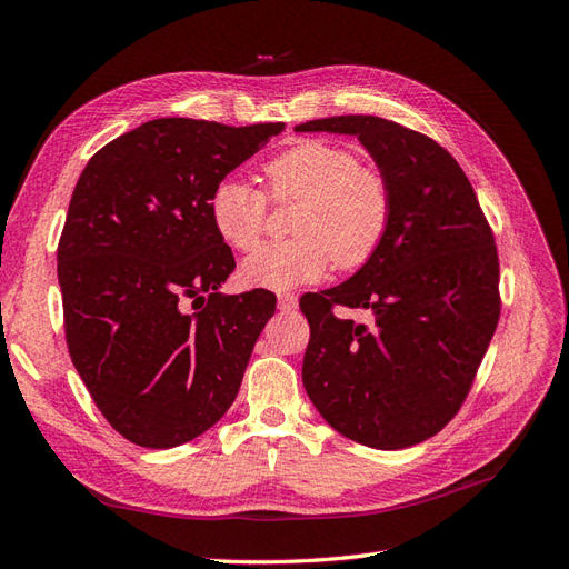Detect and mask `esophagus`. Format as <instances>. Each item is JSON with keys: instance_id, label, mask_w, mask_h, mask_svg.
Wrapping results in <instances>:
<instances>
[{"instance_id": "esophagus-1", "label": "esophagus", "mask_w": 569, "mask_h": 569, "mask_svg": "<svg viewBox=\"0 0 569 569\" xmlns=\"http://www.w3.org/2000/svg\"><path fill=\"white\" fill-rule=\"evenodd\" d=\"M297 303H299L297 297L289 295V291H284V295L278 297V308H280V311H295Z\"/></svg>"}]
</instances>
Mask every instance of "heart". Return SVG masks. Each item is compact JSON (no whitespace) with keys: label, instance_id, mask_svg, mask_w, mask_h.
I'll use <instances>...</instances> for the list:
<instances>
[{"label":"heart","instance_id":"heart-1","mask_svg":"<svg viewBox=\"0 0 569 569\" xmlns=\"http://www.w3.org/2000/svg\"><path fill=\"white\" fill-rule=\"evenodd\" d=\"M266 178L274 199H301L289 228L297 237L253 251L242 263L247 284L284 291L318 282L332 263L356 270L382 249L393 220L391 184L351 149L303 140L270 159ZM209 213L237 251H251L266 232V194L239 178L213 187Z\"/></svg>","mask_w":569,"mask_h":569}]
</instances>
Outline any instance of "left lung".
Here are the masks:
<instances>
[{
	"instance_id": "left-lung-1",
	"label": "left lung",
	"mask_w": 569,
	"mask_h": 569,
	"mask_svg": "<svg viewBox=\"0 0 569 569\" xmlns=\"http://www.w3.org/2000/svg\"><path fill=\"white\" fill-rule=\"evenodd\" d=\"M353 134L393 194L382 249L347 282L301 299L311 325L303 387L322 420L370 449L416 446L449 425L496 332L498 253L475 189L427 134L377 116L308 120ZM368 307L373 325L333 316Z\"/></svg>"
}]
</instances>
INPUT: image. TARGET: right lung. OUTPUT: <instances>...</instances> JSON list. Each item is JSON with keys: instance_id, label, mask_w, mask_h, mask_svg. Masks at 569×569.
I'll return each instance as SVG.
<instances>
[{"instance_id": "1", "label": "right lung", "mask_w": 569, "mask_h": 569, "mask_svg": "<svg viewBox=\"0 0 569 569\" xmlns=\"http://www.w3.org/2000/svg\"><path fill=\"white\" fill-rule=\"evenodd\" d=\"M282 130L153 118L99 149L73 189L57 251L68 351L137 446L192 441L237 399L274 295H220L234 256L209 199Z\"/></svg>"}]
</instances>
